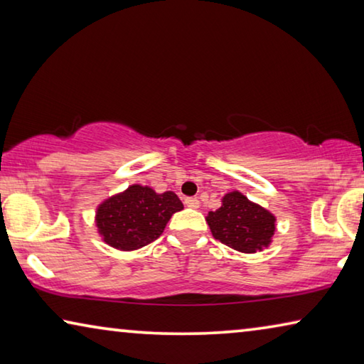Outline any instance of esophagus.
<instances>
[{"label": "esophagus", "instance_id": "34e87169", "mask_svg": "<svg viewBox=\"0 0 364 364\" xmlns=\"http://www.w3.org/2000/svg\"><path fill=\"white\" fill-rule=\"evenodd\" d=\"M199 199H197V197H186V199H184V205L186 207H189V208H199Z\"/></svg>", "mask_w": 364, "mask_h": 364}]
</instances>
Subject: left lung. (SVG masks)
Instances as JSON below:
<instances>
[{
    "label": "left lung",
    "instance_id": "8db88e82",
    "mask_svg": "<svg viewBox=\"0 0 364 364\" xmlns=\"http://www.w3.org/2000/svg\"><path fill=\"white\" fill-rule=\"evenodd\" d=\"M221 202L218 210L207 217L215 239L244 254H255L268 247L276 231L273 213L250 202L239 191L228 193Z\"/></svg>",
    "mask_w": 364,
    "mask_h": 364
}]
</instances>
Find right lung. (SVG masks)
I'll return each instance as SVG.
<instances>
[{"label": "right lung", "instance_id": "1", "mask_svg": "<svg viewBox=\"0 0 364 364\" xmlns=\"http://www.w3.org/2000/svg\"><path fill=\"white\" fill-rule=\"evenodd\" d=\"M180 210L181 200L171 191L157 194L149 186L133 184L97 207V232L110 247L136 250L156 241L171 215Z\"/></svg>", "mask_w": 364, "mask_h": 364}]
</instances>
